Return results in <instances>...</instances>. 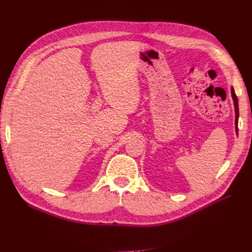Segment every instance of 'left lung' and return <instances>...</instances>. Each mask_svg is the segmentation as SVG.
<instances>
[{
  "instance_id": "1",
  "label": "left lung",
  "mask_w": 252,
  "mask_h": 252,
  "mask_svg": "<svg viewBox=\"0 0 252 252\" xmlns=\"http://www.w3.org/2000/svg\"><path fill=\"white\" fill-rule=\"evenodd\" d=\"M231 94H232V98H233V103H234V108H235V128L236 131H238V120H239V104H238V97L235 95V93L233 88H231Z\"/></svg>"
}]
</instances>
